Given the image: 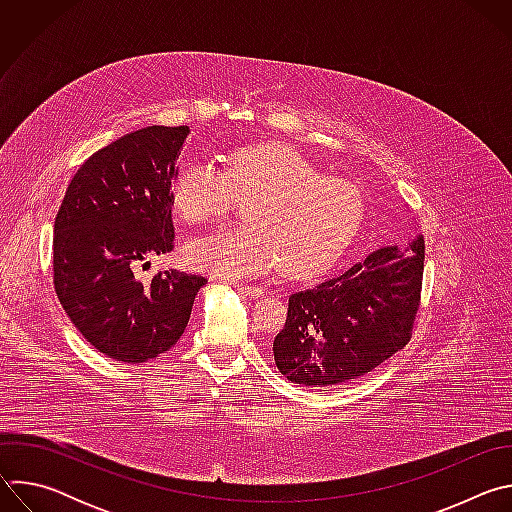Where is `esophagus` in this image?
<instances>
[{"label": "esophagus", "instance_id": "1", "mask_svg": "<svg viewBox=\"0 0 512 512\" xmlns=\"http://www.w3.org/2000/svg\"><path fill=\"white\" fill-rule=\"evenodd\" d=\"M235 287L241 291L243 296H263L265 289L259 285H251V283H235Z\"/></svg>", "mask_w": 512, "mask_h": 512}]
</instances>
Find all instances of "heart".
I'll return each mask as SVG.
<instances>
[{"instance_id": "b5f03b06", "label": "heart", "mask_w": 512, "mask_h": 512, "mask_svg": "<svg viewBox=\"0 0 512 512\" xmlns=\"http://www.w3.org/2000/svg\"><path fill=\"white\" fill-rule=\"evenodd\" d=\"M170 198L188 225L218 221L237 200H251L247 225L196 237L184 247L190 267L218 277H251L279 265L289 275H318L344 253L364 214L356 184L322 176L281 145L237 150L225 170L192 162L172 180Z\"/></svg>"}]
</instances>
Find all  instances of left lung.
I'll list each match as a JSON object with an SVG mask.
<instances>
[{
  "label": "left lung",
  "instance_id": "obj_1",
  "mask_svg": "<svg viewBox=\"0 0 512 512\" xmlns=\"http://www.w3.org/2000/svg\"><path fill=\"white\" fill-rule=\"evenodd\" d=\"M425 245L373 251L340 275L289 296L287 320L273 340L281 375L330 389L377 369L411 338L421 298Z\"/></svg>",
  "mask_w": 512,
  "mask_h": 512
}]
</instances>
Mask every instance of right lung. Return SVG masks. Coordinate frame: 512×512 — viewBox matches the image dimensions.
I'll use <instances>...</instances> for the list:
<instances>
[{
  "label": "right lung",
  "mask_w": 512,
  "mask_h": 512,
  "mask_svg": "<svg viewBox=\"0 0 512 512\" xmlns=\"http://www.w3.org/2000/svg\"><path fill=\"white\" fill-rule=\"evenodd\" d=\"M190 129L152 125L95 152L72 176L54 221L56 296L109 358L139 364L186 330L202 275L178 269L139 281L133 267L174 249L170 186Z\"/></svg>",
  "instance_id": "1"
}]
</instances>
